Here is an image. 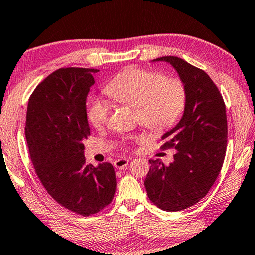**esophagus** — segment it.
<instances>
[{
    "label": "esophagus",
    "instance_id": "esophagus-1",
    "mask_svg": "<svg viewBox=\"0 0 255 255\" xmlns=\"http://www.w3.org/2000/svg\"><path fill=\"white\" fill-rule=\"evenodd\" d=\"M128 164H129L128 159L120 158V159H117L116 162H114V166H116V168H119V170H123V168L126 167Z\"/></svg>",
    "mask_w": 255,
    "mask_h": 255
}]
</instances>
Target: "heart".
Segmentation results:
<instances>
[{"label":"heart","instance_id":"b5f03b06","mask_svg":"<svg viewBox=\"0 0 255 255\" xmlns=\"http://www.w3.org/2000/svg\"><path fill=\"white\" fill-rule=\"evenodd\" d=\"M105 93L121 105L134 107L139 124L150 130L162 131L173 126L185 107L186 91L177 78H165L156 71L131 68L113 78ZM110 106L93 99L88 119L99 129L109 121Z\"/></svg>","mask_w":255,"mask_h":255}]
</instances>
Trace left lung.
Instances as JSON below:
<instances>
[{"instance_id": "8db88e82", "label": "left lung", "mask_w": 255, "mask_h": 255, "mask_svg": "<svg viewBox=\"0 0 255 255\" xmlns=\"http://www.w3.org/2000/svg\"><path fill=\"white\" fill-rule=\"evenodd\" d=\"M170 63L186 91L185 110L175 126L162 136V149L177 150L168 166L151 164L144 186L149 199L166 211L184 210L198 203L216 181L227 151L228 123L223 97L204 73L177 56L152 62Z\"/></svg>"}]
</instances>
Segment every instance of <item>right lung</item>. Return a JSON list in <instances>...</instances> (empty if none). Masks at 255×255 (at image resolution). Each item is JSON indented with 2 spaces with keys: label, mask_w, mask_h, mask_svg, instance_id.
Returning a JSON list of instances; mask_svg holds the SVG:
<instances>
[{
  "label": "right lung",
  "mask_w": 255,
  "mask_h": 255,
  "mask_svg": "<svg viewBox=\"0 0 255 255\" xmlns=\"http://www.w3.org/2000/svg\"><path fill=\"white\" fill-rule=\"evenodd\" d=\"M98 69L61 68L28 99L25 136L35 173L57 203L82 216L99 213L117 188L112 164H85L87 97Z\"/></svg>",
  "instance_id": "right-lung-1"
}]
</instances>
